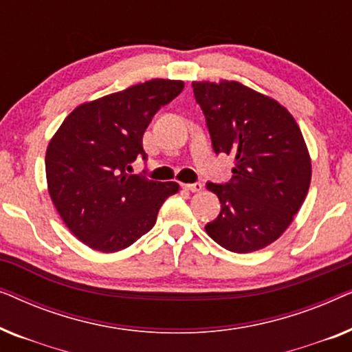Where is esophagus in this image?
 <instances>
[{"label": "esophagus", "instance_id": "esophagus-1", "mask_svg": "<svg viewBox=\"0 0 352 352\" xmlns=\"http://www.w3.org/2000/svg\"><path fill=\"white\" fill-rule=\"evenodd\" d=\"M182 187H184L186 190H190V192H200L204 186H201L200 182H194V184H182Z\"/></svg>", "mask_w": 352, "mask_h": 352}]
</instances>
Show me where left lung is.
<instances>
[{
	"label": "left lung",
	"mask_w": 352,
	"mask_h": 352,
	"mask_svg": "<svg viewBox=\"0 0 352 352\" xmlns=\"http://www.w3.org/2000/svg\"><path fill=\"white\" fill-rule=\"evenodd\" d=\"M192 88L213 151L235 158L229 182L206 184L221 201L206 234L229 252H256L280 237L309 190L301 129L277 100L239 81H194Z\"/></svg>",
	"instance_id": "1"
}]
</instances>
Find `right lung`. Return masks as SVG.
Segmentation results:
<instances>
[{
  "mask_svg": "<svg viewBox=\"0 0 352 352\" xmlns=\"http://www.w3.org/2000/svg\"><path fill=\"white\" fill-rule=\"evenodd\" d=\"M184 89L179 80H151L81 104L46 151L47 190L70 232L89 248L113 253L153 228L176 182L129 175L142 136L160 107Z\"/></svg>",
  "mask_w": 352,
  "mask_h": 352,
  "instance_id": "right-lung-1",
  "label": "right lung"
}]
</instances>
